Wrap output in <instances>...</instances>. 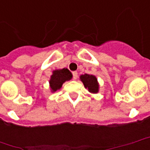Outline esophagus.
Here are the masks:
<instances>
[{
	"label": "esophagus",
	"instance_id": "34e87169",
	"mask_svg": "<svg viewBox=\"0 0 150 150\" xmlns=\"http://www.w3.org/2000/svg\"><path fill=\"white\" fill-rule=\"evenodd\" d=\"M72 75H73V79H77V78H78V72L73 71L72 72Z\"/></svg>",
	"mask_w": 150,
	"mask_h": 150
}]
</instances>
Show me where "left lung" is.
Wrapping results in <instances>:
<instances>
[{"label": "left lung", "mask_w": 150, "mask_h": 150, "mask_svg": "<svg viewBox=\"0 0 150 150\" xmlns=\"http://www.w3.org/2000/svg\"><path fill=\"white\" fill-rule=\"evenodd\" d=\"M80 79L84 84V87L88 88V90L91 93H97L99 90L97 79L92 75L85 74L80 76Z\"/></svg>", "instance_id": "1"}]
</instances>
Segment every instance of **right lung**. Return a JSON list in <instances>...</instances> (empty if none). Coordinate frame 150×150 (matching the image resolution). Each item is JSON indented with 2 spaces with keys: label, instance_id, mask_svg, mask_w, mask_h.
I'll return each instance as SVG.
<instances>
[{
  "label": "right lung",
  "instance_id": "1",
  "mask_svg": "<svg viewBox=\"0 0 150 150\" xmlns=\"http://www.w3.org/2000/svg\"><path fill=\"white\" fill-rule=\"evenodd\" d=\"M72 78L71 72L67 68L62 70H57L53 72V75L50 77V85L52 91H56L62 87V83L67 80H70Z\"/></svg>",
  "mask_w": 150,
  "mask_h": 150
}]
</instances>
